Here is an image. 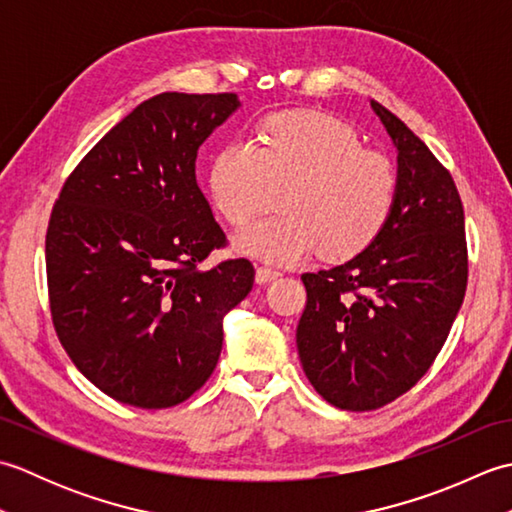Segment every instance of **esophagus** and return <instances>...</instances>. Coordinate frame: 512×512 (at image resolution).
Wrapping results in <instances>:
<instances>
[{
  "label": "esophagus",
  "instance_id": "obj_1",
  "mask_svg": "<svg viewBox=\"0 0 512 512\" xmlns=\"http://www.w3.org/2000/svg\"><path fill=\"white\" fill-rule=\"evenodd\" d=\"M281 273L277 268H273V266H257V275H255V279H257V284H268V281H273V279H277Z\"/></svg>",
  "mask_w": 512,
  "mask_h": 512
}]
</instances>
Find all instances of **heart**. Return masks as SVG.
<instances>
[{"instance_id": "obj_1", "label": "heart", "mask_w": 512, "mask_h": 512, "mask_svg": "<svg viewBox=\"0 0 512 512\" xmlns=\"http://www.w3.org/2000/svg\"><path fill=\"white\" fill-rule=\"evenodd\" d=\"M398 171L383 151L363 147L352 125L325 112H275L257 143L235 138L211 160L213 209L235 228L279 189L281 213L246 228L237 250L292 264L317 250L325 262L365 253L383 235L398 200Z\"/></svg>"}]
</instances>
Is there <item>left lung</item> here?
<instances>
[{"mask_svg": "<svg viewBox=\"0 0 512 512\" xmlns=\"http://www.w3.org/2000/svg\"><path fill=\"white\" fill-rule=\"evenodd\" d=\"M398 149L387 228L343 266L303 273L297 350L312 387L345 411H374L418 383L458 317L469 281L464 206L453 176L387 107Z\"/></svg>", "mask_w": 512, "mask_h": 512, "instance_id": "obj_1", "label": "left lung"}]
</instances>
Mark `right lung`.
Returning a JSON list of instances; mask_svg holds the SVG:
<instances>
[{
    "instance_id": "obj_1",
    "label": "right lung",
    "mask_w": 512,
    "mask_h": 512,
    "mask_svg": "<svg viewBox=\"0 0 512 512\" xmlns=\"http://www.w3.org/2000/svg\"><path fill=\"white\" fill-rule=\"evenodd\" d=\"M235 92H162L114 125L65 178L46 233L54 330L103 394L167 409L211 378L224 314L255 281L248 259L200 268L226 248L195 180L198 149Z\"/></svg>"
}]
</instances>
